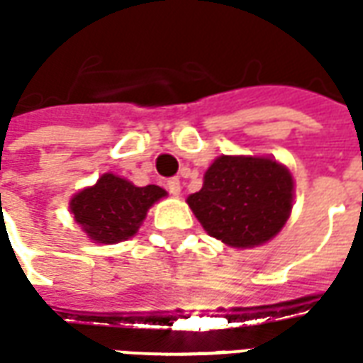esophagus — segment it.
Instances as JSON below:
<instances>
[{"label": "esophagus", "mask_w": 363, "mask_h": 363, "mask_svg": "<svg viewBox=\"0 0 363 363\" xmlns=\"http://www.w3.org/2000/svg\"><path fill=\"white\" fill-rule=\"evenodd\" d=\"M166 189H168L172 195H179V191H182L179 179H177V177H172V179H168V182H166Z\"/></svg>", "instance_id": "1"}]
</instances>
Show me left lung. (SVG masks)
Returning a JSON list of instances; mask_svg holds the SVG:
<instances>
[{
  "label": "left lung",
  "mask_w": 363,
  "mask_h": 363,
  "mask_svg": "<svg viewBox=\"0 0 363 363\" xmlns=\"http://www.w3.org/2000/svg\"><path fill=\"white\" fill-rule=\"evenodd\" d=\"M187 205L217 240L254 248L272 240L289 218L291 172L264 156H218Z\"/></svg>",
  "instance_id": "8db88e82"
}]
</instances>
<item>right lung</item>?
Here are the masks:
<instances>
[{
    "mask_svg": "<svg viewBox=\"0 0 363 363\" xmlns=\"http://www.w3.org/2000/svg\"><path fill=\"white\" fill-rule=\"evenodd\" d=\"M162 197H166L162 187H136L125 177L104 174L95 186L72 197L70 211L94 242L115 244L135 236L148 209Z\"/></svg>",
    "mask_w": 363,
    "mask_h": 363,
    "instance_id": "right-lung-1",
    "label": "right lung"
}]
</instances>
